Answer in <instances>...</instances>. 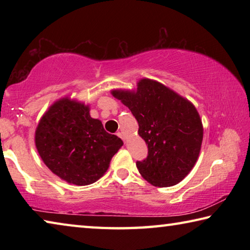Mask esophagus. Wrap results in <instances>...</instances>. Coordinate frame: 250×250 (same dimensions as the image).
Masks as SVG:
<instances>
[{
  "label": "esophagus",
  "instance_id": "34e87169",
  "mask_svg": "<svg viewBox=\"0 0 250 250\" xmlns=\"http://www.w3.org/2000/svg\"><path fill=\"white\" fill-rule=\"evenodd\" d=\"M117 135H118V137H119L120 139H122V140L125 141V137H124V135H122V133H121V132H118V133H117Z\"/></svg>",
  "mask_w": 250,
  "mask_h": 250
}]
</instances>
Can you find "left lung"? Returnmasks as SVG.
<instances>
[{
    "label": "left lung",
    "mask_w": 250,
    "mask_h": 250,
    "mask_svg": "<svg viewBox=\"0 0 250 250\" xmlns=\"http://www.w3.org/2000/svg\"><path fill=\"white\" fill-rule=\"evenodd\" d=\"M112 95L132 112L139 134L147 145L146 158L135 163L140 174L159 188L183 180L196 162L203 140L195 107L150 79L140 80L135 92L115 90Z\"/></svg>",
    "instance_id": "8db88e82"
}]
</instances>
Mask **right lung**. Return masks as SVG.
<instances>
[{
    "instance_id": "obj_1",
    "label": "right lung",
    "mask_w": 250,
    "mask_h": 250,
    "mask_svg": "<svg viewBox=\"0 0 250 250\" xmlns=\"http://www.w3.org/2000/svg\"><path fill=\"white\" fill-rule=\"evenodd\" d=\"M42 160L54 174L75 185H88L108 170L124 145L120 138L92 119L83 104L62 99L42 118L35 132Z\"/></svg>"
}]
</instances>
